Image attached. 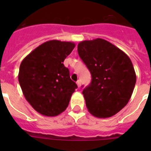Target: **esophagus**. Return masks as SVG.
<instances>
[{
	"label": "esophagus",
	"mask_w": 151,
	"mask_h": 151,
	"mask_svg": "<svg viewBox=\"0 0 151 151\" xmlns=\"http://www.w3.org/2000/svg\"><path fill=\"white\" fill-rule=\"evenodd\" d=\"M77 85H78V88H80L81 87V81L80 80H78V81H77Z\"/></svg>",
	"instance_id": "esophagus-1"
}]
</instances>
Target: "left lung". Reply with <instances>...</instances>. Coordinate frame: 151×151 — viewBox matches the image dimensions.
Here are the masks:
<instances>
[{
  "mask_svg": "<svg viewBox=\"0 0 151 151\" xmlns=\"http://www.w3.org/2000/svg\"><path fill=\"white\" fill-rule=\"evenodd\" d=\"M78 55L92 75V81L83 90L90 114L99 118L112 117L129 103L136 75L129 57L104 39L83 41Z\"/></svg>",
  "mask_w": 151,
  "mask_h": 151,
  "instance_id": "1",
  "label": "left lung"
}]
</instances>
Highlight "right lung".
<instances>
[{
	"label": "right lung",
	"mask_w": 151,
	"mask_h": 151,
	"mask_svg": "<svg viewBox=\"0 0 151 151\" xmlns=\"http://www.w3.org/2000/svg\"><path fill=\"white\" fill-rule=\"evenodd\" d=\"M74 47L75 44L69 41H46L20 64L18 77L22 93L39 114L54 117L68 106L78 85L70 79L63 61Z\"/></svg>",
	"instance_id": "right-lung-1"
}]
</instances>
